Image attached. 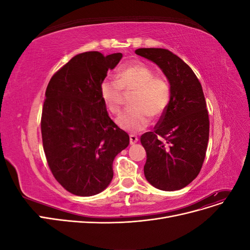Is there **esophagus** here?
<instances>
[{
	"label": "esophagus",
	"mask_w": 250,
	"mask_h": 250,
	"mask_svg": "<svg viewBox=\"0 0 250 250\" xmlns=\"http://www.w3.org/2000/svg\"><path fill=\"white\" fill-rule=\"evenodd\" d=\"M129 140H130V144H131V145H134L135 143H138V141H139V138L137 137V135H134V134H130Z\"/></svg>",
	"instance_id": "34e87169"
}]
</instances>
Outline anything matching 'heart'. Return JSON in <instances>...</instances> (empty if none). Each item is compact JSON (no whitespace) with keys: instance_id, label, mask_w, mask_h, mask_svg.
Here are the masks:
<instances>
[{"instance_id":"1","label":"heart","mask_w":250,"mask_h":250,"mask_svg":"<svg viewBox=\"0 0 250 250\" xmlns=\"http://www.w3.org/2000/svg\"><path fill=\"white\" fill-rule=\"evenodd\" d=\"M118 81L105 80L100 85L102 100L110 112L119 113L122 107V89L134 92L132 108L117 119L123 130L139 132L150 124L151 116L160 117L167 109L171 99V88L164 78L155 77L154 71L144 63H132L121 69Z\"/></svg>"}]
</instances>
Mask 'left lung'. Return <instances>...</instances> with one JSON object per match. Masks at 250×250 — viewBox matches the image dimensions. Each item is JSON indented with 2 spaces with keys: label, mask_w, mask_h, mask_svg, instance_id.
Segmentation results:
<instances>
[{
  "label": "left lung",
  "mask_w": 250,
  "mask_h": 250,
  "mask_svg": "<svg viewBox=\"0 0 250 250\" xmlns=\"http://www.w3.org/2000/svg\"><path fill=\"white\" fill-rule=\"evenodd\" d=\"M138 54L167 77L171 99L154 131L144 133V174L158 190H180L197 177L206 157L209 121L202 86L193 70L167 49L141 48Z\"/></svg>",
  "instance_id": "8db88e82"
}]
</instances>
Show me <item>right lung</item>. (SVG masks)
Returning <instances> with one entry per match:
<instances>
[{"instance_id": "right-lung-1", "label": "right lung", "mask_w": 250, "mask_h": 250, "mask_svg": "<svg viewBox=\"0 0 250 250\" xmlns=\"http://www.w3.org/2000/svg\"><path fill=\"white\" fill-rule=\"evenodd\" d=\"M84 52L51 78L42 115L43 151L55 179L74 195L93 196L113 177L112 163L129 135L109 118L100 85L122 58Z\"/></svg>"}]
</instances>
